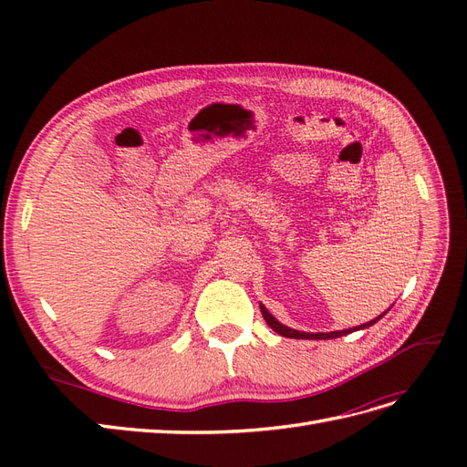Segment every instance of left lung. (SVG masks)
I'll return each instance as SVG.
<instances>
[{
  "mask_svg": "<svg viewBox=\"0 0 467 467\" xmlns=\"http://www.w3.org/2000/svg\"><path fill=\"white\" fill-rule=\"evenodd\" d=\"M261 312H263V317H265V321L268 323V327H271L273 331H276L278 335H282V337H288V338H335V337H343V335H348V333H352V331H358V329H366V327H370V325H374L378 319H381L384 317L388 312H384L381 316H378L376 319H372V321H368V323H362V325H358V327H350V329H343V331H331V333H302V331H296V329H290V327H286V325H282L276 317H273L271 314L266 312V307L261 304Z\"/></svg>",
  "mask_w": 467,
  "mask_h": 467,
  "instance_id": "8db88e82",
  "label": "left lung"
}]
</instances>
